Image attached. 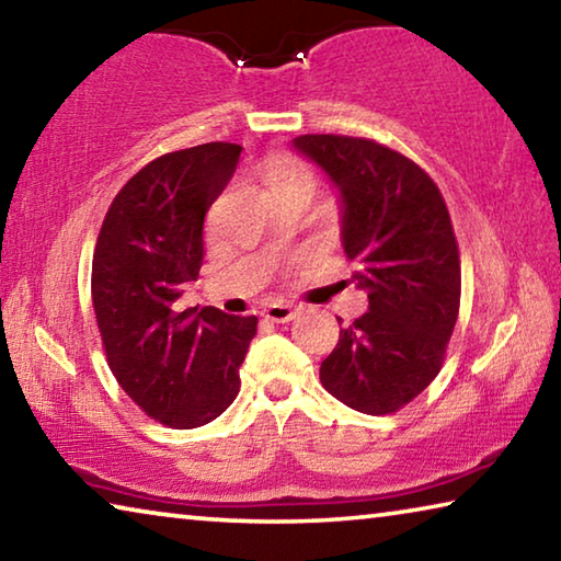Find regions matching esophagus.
<instances>
[{
    "instance_id": "obj_1",
    "label": "esophagus",
    "mask_w": 561,
    "mask_h": 561,
    "mask_svg": "<svg viewBox=\"0 0 561 561\" xmlns=\"http://www.w3.org/2000/svg\"><path fill=\"white\" fill-rule=\"evenodd\" d=\"M262 317L270 321H277V324H284V321H291L294 317H297V309H294L291 304L277 301V304H270V307H264Z\"/></svg>"
}]
</instances>
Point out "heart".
Segmentation results:
<instances>
[{
    "label": "heart",
    "mask_w": 561,
    "mask_h": 561,
    "mask_svg": "<svg viewBox=\"0 0 561 561\" xmlns=\"http://www.w3.org/2000/svg\"><path fill=\"white\" fill-rule=\"evenodd\" d=\"M262 183L270 197L279 193H304L311 197L317 193L314 170L297 158L274 160V163L262 170Z\"/></svg>",
    "instance_id": "b5f03b06"
}]
</instances>
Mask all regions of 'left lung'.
Returning a JSON list of instances; mask_svg holds the SVG:
<instances>
[{
	"mask_svg": "<svg viewBox=\"0 0 561 561\" xmlns=\"http://www.w3.org/2000/svg\"><path fill=\"white\" fill-rule=\"evenodd\" d=\"M294 148L341 190L351 279L368 294L366 314L339 331L321 360V386L358 413H396L440 374L458 321L448 205L421 165L371 138L307 133Z\"/></svg>",
	"mask_w": 561,
	"mask_h": 561,
	"instance_id": "8db88e82",
	"label": "left lung"
}]
</instances>
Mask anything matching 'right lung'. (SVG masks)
Masks as SVG:
<instances>
[{
    "mask_svg": "<svg viewBox=\"0 0 561 561\" xmlns=\"http://www.w3.org/2000/svg\"><path fill=\"white\" fill-rule=\"evenodd\" d=\"M240 153L215 140L150 160L113 197L93 250L91 299L111 371L168 428H201L234 401L257 334V317L178 307L203 267L205 215Z\"/></svg>",
    "mask_w": 561,
    "mask_h": 561,
    "instance_id": "obj_1",
    "label": "right lung"
}]
</instances>
